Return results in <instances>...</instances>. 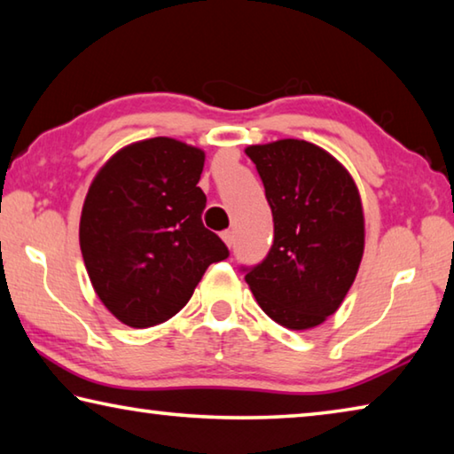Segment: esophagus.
<instances>
[{"instance_id": "obj_1", "label": "esophagus", "mask_w": 454, "mask_h": 454, "mask_svg": "<svg viewBox=\"0 0 454 454\" xmlns=\"http://www.w3.org/2000/svg\"><path fill=\"white\" fill-rule=\"evenodd\" d=\"M222 240L226 242L228 248H232V244H234V232H232V230H226V232H222Z\"/></svg>"}]
</instances>
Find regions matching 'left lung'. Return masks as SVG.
<instances>
[{
    "label": "left lung",
    "instance_id": "obj_1",
    "mask_svg": "<svg viewBox=\"0 0 454 454\" xmlns=\"http://www.w3.org/2000/svg\"><path fill=\"white\" fill-rule=\"evenodd\" d=\"M274 220L262 262L242 268L268 317L309 330L338 310L364 252V214L355 180L326 150L304 140L248 145Z\"/></svg>",
    "mask_w": 454,
    "mask_h": 454
}]
</instances>
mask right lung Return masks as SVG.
Wrapping results in <instances>:
<instances>
[{"instance_id": "1", "label": "right lung", "mask_w": 454, "mask_h": 454, "mask_svg": "<svg viewBox=\"0 0 454 454\" xmlns=\"http://www.w3.org/2000/svg\"><path fill=\"white\" fill-rule=\"evenodd\" d=\"M204 152L150 137L114 153L96 174L80 220V248L104 306L132 328L162 325L194 294L206 268L228 258L202 224Z\"/></svg>"}]
</instances>
